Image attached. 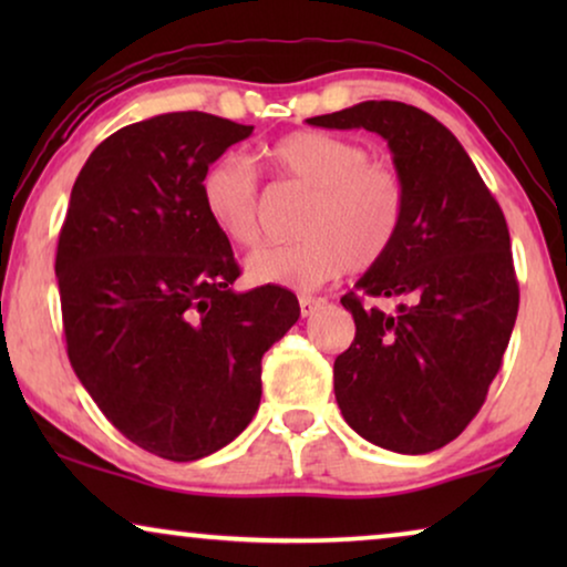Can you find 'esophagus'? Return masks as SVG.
Returning <instances> with one entry per match:
<instances>
[{"mask_svg": "<svg viewBox=\"0 0 567 567\" xmlns=\"http://www.w3.org/2000/svg\"><path fill=\"white\" fill-rule=\"evenodd\" d=\"M320 307H322V299H315V297H301V299H299L301 317H312Z\"/></svg>", "mask_w": 567, "mask_h": 567, "instance_id": "1", "label": "esophagus"}]
</instances>
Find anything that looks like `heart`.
I'll use <instances>...</instances> for the list:
<instances>
[{
  "label": "heart",
  "mask_w": 567,
  "mask_h": 567,
  "mask_svg": "<svg viewBox=\"0 0 567 567\" xmlns=\"http://www.w3.org/2000/svg\"><path fill=\"white\" fill-rule=\"evenodd\" d=\"M268 157L278 173L315 193L301 219L305 239L247 255L245 274L252 284L315 289L346 268L377 266L398 243L408 208L405 183L398 169L371 162L361 144L322 131H297L270 146ZM200 196L208 219L229 243H258V173L245 154L227 152L212 162Z\"/></svg>",
  "instance_id": "1"
}]
</instances>
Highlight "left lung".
Masks as SVG:
<instances>
[{
    "label": "left lung",
    "mask_w": 567,
    "mask_h": 567,
    "mask_svg": "<svg viewBox=\"0 0 567 567\" xmlns=\"http://www.w3.org/2000/svg\"><path fill=\"white\" fill-rule=\"evenodd\" d=\"M309 126L367 128L405 183V221L343 307L355 338L332 367L346 423L398 454L446 446L483 408L518 312L511 237L498 200L444 123L421 107L367 100ZM361 296L400 298L386 316Z\"/></svg>",
    "instance_id": "obj_1"
}]
</instances>
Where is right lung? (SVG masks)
I'll use <instances>...</instances> for the list:
<instances>
[{
	"mask_svg": "<svg viewBox=\"0 0 567 567\" xmlns=\"http://www.w3.org/2000/svg\"><path fill=\"white\" fill-rule=\"evenodd\" d=\"M252 126L162 113L107 136L69 198L56 278L66 353L128 441L193 462L260 405V361L299 320L281 286L235 291L239 266L200 181Z\"/></svg>",
	"mask_w": 567,
	"mask_h": 567,
	"instance_id": "1",
	"label": "right lung"
}]
</instances>
